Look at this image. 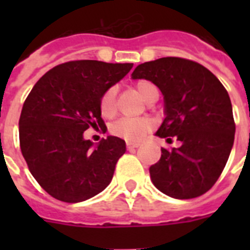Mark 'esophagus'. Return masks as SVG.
Segmentation results:
<instances>
[{
	"mask_svg": "<svg viewBox=\"0 0 250 250\" xmlns=\"http://www.w3.org/2000/svg\"><path fill=\"white\" fill-rule=\"evenodd\" d=\"M139 143H127V149H128V150H132V149H136L137 146H139Z\"/></svg>",
	"mask_w": 250,
	"mask_h": 250,
	"instance_id": "obj_1",
	"label": "esophagus"
}]
</instances>
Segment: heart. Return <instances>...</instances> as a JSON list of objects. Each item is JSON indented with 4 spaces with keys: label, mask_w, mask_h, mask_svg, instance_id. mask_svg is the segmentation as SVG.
<instances>
[{
    "label": "heart",
    "mask_w": 250,
    "mask_h": 250,
    "mask_svg": "<svg viewBox=\"0 0 250 250\" xmlns=\"http://www.w3.org/2000/svg\"><path fill=\"white\" fill-rule=\"evenodd\" d=\"M137 92L146 102H152L158 98V88L148 80H139L136 83ZM118 86L111 85L102 93L100 98V110L104 117H113L117 110ZM153 129V122L146 117L119 118L110 125V132L114 136L121 137L129 143L141 141Z\"/></svg>",
    "instance_id": "heart-1"
}]
</instances>
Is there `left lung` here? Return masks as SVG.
Wrapping results in <instances>:
<instances>
[{
  "label": "left lung",
  "instance_id": "left-lung-1",
  "mask_svg": "<svg viewBox=\"0 0 250 250\" xmlns=\"http://www.w3.org/2000/svg\"><path fill=\"white\" fill-rule=\"evenodd\" d=\"M132 79L160 88L166 118L156 135L182 143L161 149L160 161L149 168L153 184L179 200L206 193L221 176L235 139L232 105L223 84L202 64L179 57L139 64Z\"/></svg>",
  "mask_w": 250,
  "mask_h": 250
}]
</instances>
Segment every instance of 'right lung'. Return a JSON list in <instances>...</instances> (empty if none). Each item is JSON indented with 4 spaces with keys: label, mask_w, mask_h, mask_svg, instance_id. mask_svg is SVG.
Returning a JSON list of instances; mask_svg holds the SVG:
<instances>
[{
    "label": "right lung",
    "mask_w": 250,
    "mask_h": 250,
    "mask_svg": "<svg viewBox=\"0 0 250 250\" xmlns=\"http://www.w3.org/2000/svg\"><path fill=\"white\" fill-rule=\"evenodd\" d=\"M133 63L70 61L49 70L25 98L19 119L21 154L33 178L52 197L82 202L105 189L125 143L107 136L97 146L83 137L105 127L100 98Z\"/></svg>",
    "instance_id": "right-lung-1"
}]
</instances>
